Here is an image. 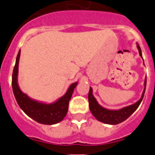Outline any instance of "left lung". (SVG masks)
<instances>
[{
  "instance_id": "obj_1",
  "label": "left lung",
  "mask_w": 155,
  "mask_h": 155,
  "mask_svg": "<svg viewBox=\"0 0 155 155\" xmlns=\"http://www.w3.org/2000/svg\"><path fill=\"white\" fill-rule=\"evenodd\" d=\"M137 47L139 51L140 56L143 59L141 50H140V47L138 43H137ZM146 84H147V78L144 80V88L142 92L141 98L134 104L120 109H108L106 108L102 107V105H100L96 98L93 95L92 88L91 87H90L89 92H88V102H89L90 111L98 121L104 123V124H111V125H116V124H120L128 119L139 107L140 104L142 102L143 95H144Z\"/></svg>"
}]
</instances>
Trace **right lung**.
<instances>
[{
	"label": "right lung",
	"instance_id": "1",
	"mask_svg": "<svg viewBox=\"0 0 155 155\" xmlns=\"http://www.w3.org/2000/svg\"><path fill=\"white\" fill-rule=\"evenodd\" d=\"M20 54L21 50H19L16 57L12 82L14 95L15 97L19 107L22 109L27 116L39 124L45 125H53L58 124L64 120L67 115L70 100L78 82H74L71 84L68 87L67 92L62 97L52 103H46L31 98L25 93L22 92L18 83Z\"/></svg>",
	"mask_w": 155,
	"mask_h": 155
}]
</instances>
